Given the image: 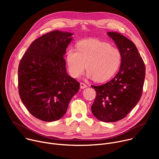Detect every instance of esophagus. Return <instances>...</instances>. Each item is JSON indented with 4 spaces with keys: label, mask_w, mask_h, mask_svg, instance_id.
<instances>
[{
    "label": "esophagus",
    "mask_w": 159,
    "mask_h": 159,
    "mask_svg": "<svg viewBox=\"0 0 159 159\" xmlns=\"http://www.w3.org/2000/svg\"><path fill=\"white\" fill-rule=\"evenodd\" d=\"M80 85V88H81V89H85V88H86V87H87V85H86L84 83L81 82Z\"/></svg>",
    "instance_id": "obj_1"
}]
</instances>
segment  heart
I'll return each mask as SVG.
<instances>
[{
	"label": "heart",
	"mask_w": 159,
	"mask_h": 159,
	"mask_svg": "<svg viewBox=\"0 0 159 159\" xmlns=\"http://www.w3.org/2000/svg\"><path fill=\"white\" fill-rule=\"evenodd\" d=\"M68 69L74 78L80 77L85 69L87 77L104 82L114 75L121 62L120 52L108 43L99 41H82L77 50L69 48L66 52Z\"/></svg>",
	"instance_id": "1"
}]
</instances>
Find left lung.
I'll return each mask as SVG.
<instances>
[{
  "label": "left lung",
  "instance_id": "left-lung-1",
  "mask_svg": "<svg viewBox=\"0 0 159 159\" xmlns=\"http://www.w3.org/2000/svg\"><path fill=\"white\" fill-rule=\"evenodd\" d=\"M121 54L118 73L108 82L91 85L96 97L91 106L94 116L106 123L124 118L140 101L145 77V66L135 44L117 32H107Z\"/></svg>",
  "mask_w": 159,
  "mask_h": 159
}]
</instances>
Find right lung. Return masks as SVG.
Wrapping results in <instances>:
<instances>
[{
	"label": "right lung",
	"instance_id": "add662e5",
	"mask_svg": "<svg viewBox=\"0 0 159 159\" xmlns=\"http://www.w3.org/2000/svg\"><path fill=\"white\" fill-rule=\"evenodd\" d=\"M74 34L58 30L35 39L18 68L20 98L31 114L43 121L62 118L80 83L69 76L63 56Z\"/></svg>",
	"mask_w": 159,
	"mask_h": 159
}]
</instances>
